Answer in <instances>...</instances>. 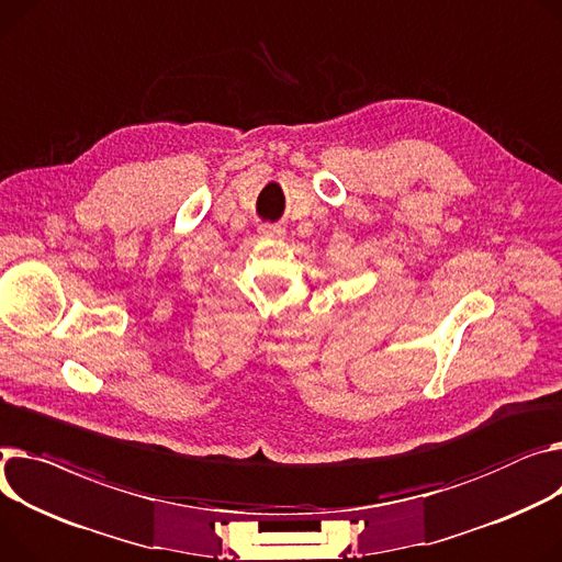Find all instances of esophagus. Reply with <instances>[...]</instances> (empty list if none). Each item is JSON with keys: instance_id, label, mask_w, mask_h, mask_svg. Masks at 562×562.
<instances>
[{"instance_id": "esophagus-1", "label": "esophagus", "mask_w": 562, "mask_h": 562, "mask_svg": "<svg viewBox=\"0 0 562 562\" xmlns=\"http://www.w3.org/2000/svg\"><path fill=\"white\" fill-rule=\"evenodd\" d=\"M284 231L282 226H278V223H261L259 226V235L261 237H280Z\"/></svg>"}]
</instances>
